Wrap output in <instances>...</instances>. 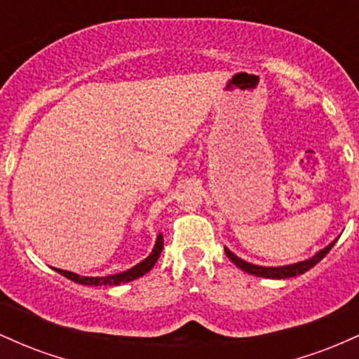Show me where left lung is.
I'll return each mask as SVG.
<instances>
[{"label":"left lung","mask_w":359,"mask_h":359,"mask_svg":"<svg viewBox=\"0 0 359 359\" xmlns=\"http://www.w3.org/2000/svg\"><path fill=\"white\" fill-rule=\"evenodd\" d=\"M337 238L332 243H329L325 248H323L320 251H317L314 257L304 259V262H297V263H290V265H282V266H262V265H255V263H250L246 262V259H243L240 257H236V255L233 253L231 250H228L224 246V251H226V257H228L234 265L238 266V269H241L243 271H246V273L250 275H255V277H263V278H273V280H282V278H290V277H297V275H302L306 273L307 270H311L312 266L317 265V263L323 259L325 255L331 251L332 246L336 245Z\"/></svg>","instance_id":"1"}]
</instances>
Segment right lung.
Wrapping results in <instances>:
<instances>
[{
  "mask_svg": "<svg viewBox=\"0 0 359 359\" xmlns=\"http://www.w3.org/2000/svg\"><path fill=\"white\" fill-rule=\"evenodd\" d=\"M163 250V236L162 233L156 236V241L154 245V250H151V253L148 255L145 259H142V262L138 263V265L131 266V269H128L126 271H121V273H114V275H108V277H84V275H77L74 273V271H67V270H60V269H53L57 271V273L64 275L65 278L72 280V282L76 283H81V285H90V287H100V285H119V283H126V282H133V280H137L140 277H143V275L148 273L151 269H154V265L156 263V259H158L160 253H162Z\"/></svg>",
  "mask_w": 359,
  "mask_h": 359,
  "instance_id": "add662e5",
  "label": "right lung"
}]
</instances>
